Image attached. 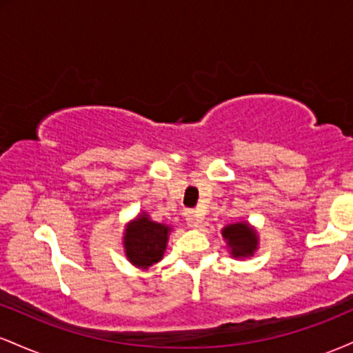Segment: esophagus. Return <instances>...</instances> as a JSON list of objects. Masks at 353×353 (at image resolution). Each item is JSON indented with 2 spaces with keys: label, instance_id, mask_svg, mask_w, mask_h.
Listing matches in <instances>:
<instances>
[{
  "label": "esophagus",
  "instance_id": "esophagus-1",
  "mask_svg": "<svg viewBox=\"0 0 353 353\" xmlns=\"http://www.w3.org/2000/svg\"><path fill=\"white\" fill-rule=\"evenodd\" d=\"M184 216H185V221H188V225H190V228H197V225L202 222V216L194 209L185 210Z\"/></svg>",
  "mask_w": 353,
  "mask_h": 353
}]
</instances>
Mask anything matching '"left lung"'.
Here are the masks:
<instances>
[{
    "label": "left lung",
    "instance_id": "left-lung-1",
    "mask_svg": "<svg viewBox=\"0 0 353 353\" xmlns=\"http://www.w3.org/2000/svg\"><path fill=\"white\" fill-rule=\"evenodd\" d=\"M222 236H224L228 244L230 245L234 257H247V255H252L254 250L257 249L255 232L245 222L228 225V228L222 230Z\"/></svg>",
    "mask_w": 353,
    "mask_h": 353
}]
</instances>
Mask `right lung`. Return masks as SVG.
<instances>
[{"label":"right lung","instance_id":"obj_1","mask_svg":"<svg viewBox=\"0 0 353 353\" xmlns=\"http://www.w3.org/2000/svg\"><path fill=\"white\" fill-rule=\"evenodd\" d=\"M168 225L157 224L143 214L125 229L124 247L129 261L137 267H149L163 259L168 244Z\"/></svg>","mask_w":353,"mask_h":353}]
</instances>
